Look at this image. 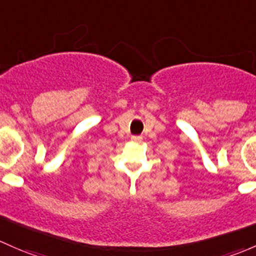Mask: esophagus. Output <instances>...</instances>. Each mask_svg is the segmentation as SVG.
<instances>
[{
    "label": "esophagus",
    "mask_w": 256,
    "mask_h": 256,
    "mask_svg": "<svg viewBox=\"0 0 256 256\" xmlns=\"http://www.w3.org/2000/svg\"><path fill=\"white\" fill-rule=\"evenodd\" d=\"M131 140L135 142H142V137L141 136H132L131 137Z\"/></svg>",
    "instance_id": "esophagus-1"
}]
</instances>
